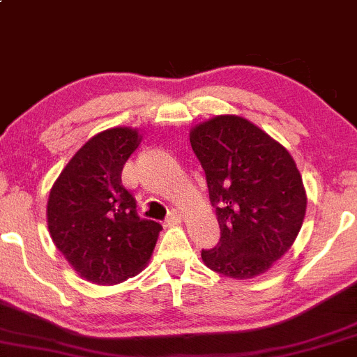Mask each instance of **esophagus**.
Returning <instances> with one entry per match:
<instances>
[{
    "mask_svg": "<svg viewBox=\"0 0 357 357\" xmlns=\"http://www.w3.org/2000/svg\"><path fill=\"white\" fill-rule=\"evenodd\" d=\"M182 218H183L182 211H178V209H172L170 213H168L167 225H178L180 221H182Z\"/></svg>",
    "mask_w": 357,
    "mask_h": 357,
    "instance_id": "obj_1",
    "label": "esophagus"
}]
</instances>
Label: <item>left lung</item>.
I'll return each instance as SVG.
<instances>
[{"mask_svg":"<svg viewBox=\"0 0 357 357\" xmlns=\"http://www.w3.org/2000/svg\"><path fill=\"white\" fill-rule=\"evenodd\" d=\"M216 208L220 243L202 250L211 271L252 279L291 248L306 213L301 174L289 151L240 116H216L190 129Z\"/></svg>","mask_w":357,"mask_h":357,"instance_id":"1","label":"left lung"}]
</instances>
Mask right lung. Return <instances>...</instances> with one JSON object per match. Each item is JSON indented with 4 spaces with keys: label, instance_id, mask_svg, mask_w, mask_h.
Listing matches in <instances>:
<instances>
[{
    "label": "right lung",
    "instance_id": "obj_1",
    "mask_svg": "<svg viewBox=\"0 0 357 357\" xmlns=\"http://www.w3.org/2000/svg\"><path fill=\"white\" fill-rule=\"evenodd\" d=\"M137 129L112 128L88 139L63 168L47 201L57 250L79 278L119 284L146 267L162 225L137 216L122 168L139 146Z\"/></svg>",
    "mask_w": 357,
    "mask_h": 357
}]
</instances>
